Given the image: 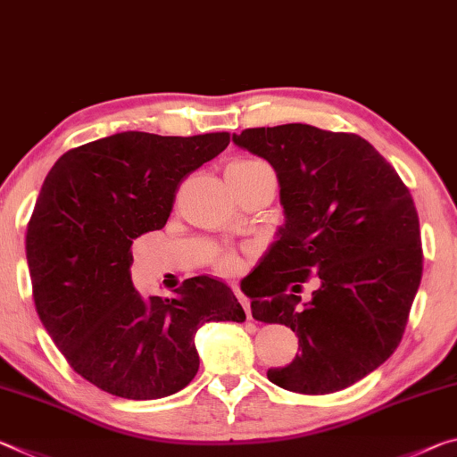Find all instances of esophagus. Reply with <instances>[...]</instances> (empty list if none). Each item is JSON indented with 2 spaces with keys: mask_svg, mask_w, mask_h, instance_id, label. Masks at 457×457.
<instances>
[{
  "mask_svg": "<svg viewBox=\"0 0 457 457\" xmlns=\"http://www.w3.org/2000/svg\"><path fill=\"white\" fill-rule=\"evenodd\" d=\"M235 294H237V297H238V302H241V305H243V308H245L246 318L253 320V313H251V299L246 297V295H243L241 291H238V287H235Z\"/></svg>",
  "mask_w": 457,
  "mask_h": 457,
  "instance_id": "1",
  "label": "esophagus"
}]
</instances>
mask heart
I'll list each match as a JSON object with an SVG mask.
<instances>
[{
	"label": "heart",
	"instance_id": "heart-1",
	"mask_svg": "<svg viewBox=\"0 0 457 457\" xmlns=\"http://www.w3.org/2000/svg\"><path fill=\"white\" fill-rule=\"evenodd\" d=\"M251 163H255V160H237L230 163V166H251ZM237 267V259L235 257H227L220 261V269L222 271H233V269Z\"/></svg>",
	"mask_w": 457,
	"mask_h": 457
}]
</instances>
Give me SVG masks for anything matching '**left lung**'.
I'll return each instance as SVG.
<instances>
[{"label": "left lung", "mask_w": 457, "mask_h": 457, "mask_svg": "<svg viewBox=\"0 0 457 457\" xmlns=\"http://www.w3.org/2000/svg\"><path fill=\"white\" fill-rule=\"evenodd\" d=\"M233 144L271 163L286 214L243 289L253 318L291 328L302 348L267 378L302 395L342 391L377 370L405 332L423 271L413 198L354 133L287 123L233 133ZM310 274L319 289L302 304L296 289Z\"/></svg>", "instance_id": "left-lung-1"}]
</instances>
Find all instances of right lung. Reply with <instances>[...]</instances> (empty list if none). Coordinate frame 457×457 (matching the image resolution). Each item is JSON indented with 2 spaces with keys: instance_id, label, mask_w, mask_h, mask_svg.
Instances as JSON below:
<instances>
[{
  "instance_id": "obj_1",
  "label": "right lung",
  "mask_w": 457,
  "mask_h": 457,
  "mask_svg": "<svg viewBox=\"0 0 457 457\" xmlns=\"http://www.w3.org/2000/svg\"><path fill=\"white\" fill-rule=\"evenodd\" d=\"M228 141L121 131L60 155L44 179L26 233L36 310L72 369L101 391L133 401L182 391L198 372L200 328L245 321L219 279L200 275L174 297H144L129 271L133 241L163 228L179 182Z\"/></svg>"
}]
</instances>
